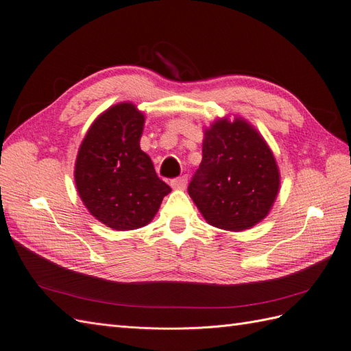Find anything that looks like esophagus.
Wrapping results in <instances>:
<instances>
[{
	"mask_svg": "<svg viewBox=\"0 0 351 351\" xmlns=\"http://www.w3.org/2000/svg\"><path fill=\"white\" fill-rule=\"evenodd\" d=\"M186 181H188V176L182 175V176L172 179V181H170V185H172V188H175V189H184L186 186Z\"/></svg>",
	"mask_w": 351,
	"mask_h": 351,
	"instance_id": "34e87169",
	"label": "esophagus"
}]
</instances>
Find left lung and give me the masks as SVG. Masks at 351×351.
<instances>
[{"instance_id":"8db88e82","label":"left lung","mask_w":351,"mask_h":351,"mask_svg":"<svg viewBox=\"0 0 351 351\" xmlns=\"http://www.w3.org/2000/svg\"><path fill=\"white\" fill-rule=\"evenodd\" d=\"M279 189L275 157L245 120H217L204 132L203 160L188 194L210 225L244 231L265 219Z\"/></svg>"}]
</instances>
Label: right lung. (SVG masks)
I'll list each match as a JSON object with an SVG mask.
<instances>
[{
	"mask_svg": "<svg viewBox=\"0 0 351 351\" xmlns=\"http://www.w3.org/2000/svg\"><path fill=\"white\" fill-rule=\"evenodd\" d=\"M143 128L144 114L134 104H116L89 128L77 153V193L91 215L116 231L145 226L172 191L139 148Z\"/></svg>",
	"mask_w": 351,
	"mask_h": 351,
	"instance_id": "1",
	"label": "right lung"
}]
</instances>
